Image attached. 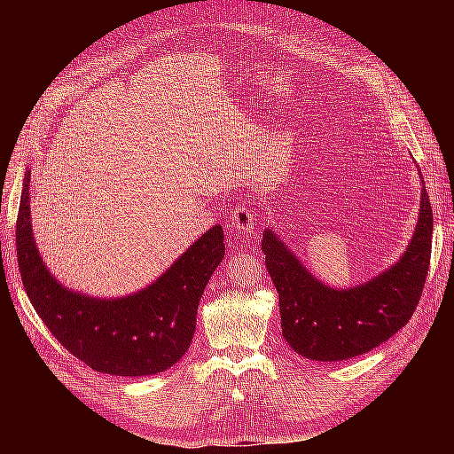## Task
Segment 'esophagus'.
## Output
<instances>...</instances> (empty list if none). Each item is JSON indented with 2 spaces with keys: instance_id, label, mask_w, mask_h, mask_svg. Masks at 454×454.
I'll return each instance as SVG.
<instances>
[{
  "instance_id": "obj_1",
  "label": "esophagus",
  "mask_w": 454,
  "mask_h": 454,
  "mask_svg": "<svg viewBox=\"0 0 454 454\" xmlns=\"http://www.w3.org/2000/svg\"><path fill=\"white\" fill-rule=\"evenodd\" d=\"M231 226L239 231H252L254 230V213L247 204H239L230 213Z\"/></svg>"
}]
</instances>
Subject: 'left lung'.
I'll use <instances>...</instances> for the list:
<instances>
[{
	"mask_svg": "<svg viewBox=\"0 0 454 454\" xmlns=\"http://www.w3.org/2000/svg\"><path fill=\"white\" fill-rule=\"evenodd\" d=\"M433 223L423 187L419 221L407 252L383 274L348 291L315 279L267 230L261 250L279 294L283 339L305 359L324 363L346 361L387 342L409 324L421 298L431 265Z\"/></svg>",
	"mask_w": 454,
	"mask_h": 454,
	"instance_id": "1",
	"label": "left lung"
}]
</instances>
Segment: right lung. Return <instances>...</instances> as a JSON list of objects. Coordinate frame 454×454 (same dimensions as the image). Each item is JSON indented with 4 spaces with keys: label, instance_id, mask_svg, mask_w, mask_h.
I'll return each instance as SVG.
<instances>
[{
    "label": "right lung",
    "instance_id": "1",
    "mask_svg": "<svg viewBox=\"0 0 454 454\" xmlns=\"http://www.w3.org/2000/svg\"><path fill=\"white\" fill-rule=\"evenodd\" d=\"M29 178L27 173L16 221V255L23 287L53 337L101 373L143 377L176 364L195 335L206 283L224 257L221 224L207 230L147 289L95 300L64 289L47 272L33 241Z\"/></svg>",
    "mask_w": 454,
    "mask_h": 454
}]
</instances>
